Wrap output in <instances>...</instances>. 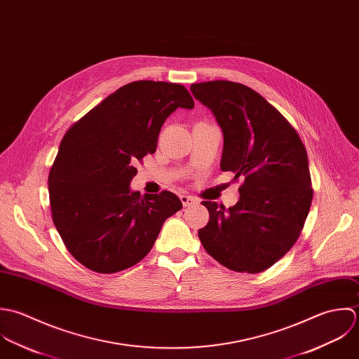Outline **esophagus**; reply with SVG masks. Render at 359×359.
Segmentation results:
<instances>
[{"instance_id": "obj_1", "label": "esophagus", "mask_w": 359, "mask_h": 359, "mask_svg": "<svg viewBox=\"0 0 359 359\" xmlns=\"http://www.w3.org/2000/svg\"><path fill=\"white\" fill-rule=\"evenodd\" d=\"M180 201H182V204H183L184 207H191V205L197 204V200H196L194 197H191V196H186V194L180 196Z\"/></svg>"}]
</instances>
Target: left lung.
Wrapping results in <instances>:
<instances>
[{
	"instance_id": "obj_1",
	"label": "left lung",
	"mask_w": 359,
	"mask_h": 359,
	"mask_svg": "<svg viewBox=\"0 0 359 359\" xmlns=\"http://www.w3.org/2000/svg\"><path fill=\"white\" fill-rule=\"evenodd\" d=\"M190 90L214 112L223 132L220 169L233 172V180L243 179L234 207L203 201L210 222L198 237L227 269L264 272L298 240L311 208L305 145L272 104L241 83L214 80Z\"/></svg>"
}]
</instances>
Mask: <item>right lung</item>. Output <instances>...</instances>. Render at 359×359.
<instances>
[{"label":"right lung","mask_w":359,"mask_h":359,"mask_svg":"<svg viewBox=\"0 0 359 359\" xmlns=\"http://www.w3.org/2000/svg\"><path fill=\"white\" fill-rule=\"evenodd\" d=\"M194 100L177 83L139 80L108 95L65 133L50 169L54 224L76 261L97 273L128 269L182 210L170 191H130L136 162L156 149L165 119Z\"/></svg>","instance_id":"1"}]
</instances>
